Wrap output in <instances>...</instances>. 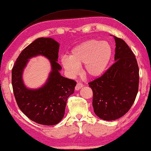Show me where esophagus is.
I'll list each match as a JSON object with an SVG mask.
<instances>
[{
  "instance_id": "esophagus-1",
  "label": "esophagus",
  "mask_w": 151,
  "mask_h": 151,
  "mask_svg": "<svg viewBox=\"0 0 151 151\" xmlns=\"http://www.w3.org/2000/svg\"><path fill=\"white\" fill-rule=\"evenodd\" d=\"M82 87H83V84L82 83H78L76 84V86H75V90H76V91L79 90V89H80Z\"/></svg>"
}]
</instances>
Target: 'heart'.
Returning a JSON list of instances; mask_svg holds the SVG:
<instances>
[{"label": "heart", "mask_w": 151, "mask_h": 151, "mask_svg": "<svg viewBox=\"0 0 151 151\" xmlns=\"http://www.w3.org/2000/svg\"><path fill=\"white\" fill-rule=\"evenodd\" d=\"M112 54V49L108 42L89 39L73 48L69 57H62L61 63L70 75H77L79 67L83 64L85 74L97 77L106 70Z\"/></svg>", "instance_id": "1"}]
</instances>
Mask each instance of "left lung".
Masks as SVG:
<instances>
[{
	"label": "left lung",
	"mask_w": 151,
	"mask_h": 151,
	"mask_svg": "<svg viewBox=\"0 0 151 151\" xmlns=\"http://www.w3.org/2000/svg\"><path fill=\"white\" fill-rule=\"evenodd\" d=\"M114 37L116 62L104 75L88 83L93 93L94 112L107 121L116 120L128 112L139 88V67L134 53L123 39Z\"/></svg>",
	"instance_id": "obj_1"
}]
</instances>
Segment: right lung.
I'll return each mask as SVG.
<instances>
[{
	"label": "right lung",
	"mask_w": 151,
	"mask_h": 151,
	"mask_svg": "<svg viewBox=\"0 0 151 151\" xmlns=\"http://www.w3.org/2000/svg\"><path fill=\"white\" fill-rule=\"evenodd\" d=\"M58 49L59 44L54 39L38 38L23 50L12 71L13 91L18 107L30 120L44 125H54L62 120L68 98L76 84L59 73L62 67L57 62ZM39 55L50 60L52 71L42 87L29 90L23 83L22 71L28 59Z\"/></svg>",
	"instance_id": "1"
}]
</instances>
